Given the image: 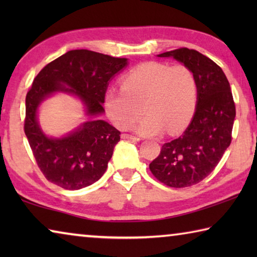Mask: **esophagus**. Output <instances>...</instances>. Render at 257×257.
<instances>
[{
    "label": "esophagus",
    "mask_w": 257,
    "mask_h": 257,
    "mask_svg": "<svg viewBox=\"0 0 257 257\" xmlns=\"http://www.w3.org/2000/svg\"><path fill=\"white\" fill-rule=\"evenodd\" d=\"M121 137H122L123 139H132V141H136V142L141 141V138H138L136 136H133V135H129V134H123Z\"/></svg>",
    "instance_id": "esophagus-1"
}]
</instances>
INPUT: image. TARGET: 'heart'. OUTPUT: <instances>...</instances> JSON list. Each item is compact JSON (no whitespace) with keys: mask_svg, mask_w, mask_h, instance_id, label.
<instances>
[{"mask_svg":"<svg viewBox=\"0 0 257 257\" xmlns=\"http://www.w3.org/2000/svg\"><path fill=\"white\" fill-rule=\"evenodd\" d=\"M197 104V84L184 64L147 62L132 69L121 79V88L105 95V110L120 129H129L143 110L145 116L135 125L137 133L155 136L167 130L186 128Z\"/></svg>","mask_w":257,"mask_h":257,"instance_id":"b5f03b06","label":"heart"}]
</instances>
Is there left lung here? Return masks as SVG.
<instances>
[{"mask_svg": "<svg viewBox=\"0 0 257 257\" xmlns=\"http://www.w3.org/2000/svg\"><path fill=\"white\" fill-rule=\"evenodd\" d=\"M158 56L188 67L197 84V105L189 125L180 137L165 143L150 164L159 181L184 188L205 179L222 159L231 143L236 106L224 72L207 56L187 47Z\"/></svg>", "mask_w": 257, "mask_h": 257, "instance_id": "obj_1", "label": "left lung"}]
</instances>
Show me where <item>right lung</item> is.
Instances as JSON below:
<instances>
[{"label": "right lung", "mask_w": 257, "mask_h": 257, "mask_svg": "<svg viewBox=\"0 0 257 257\" xmlns=\"http://www.w3.org/2000/svg\"><path fill=\"white\" fill-rule=\"evenodd\" d=\"M128 60L88 50H72L52 61L34 79L26 96L25 134L38 168L49 181L76 190L94 184L106 171L120 132L97 116L110 81L127 67ZM75 94L91 118L61 139L42 133L37 120L39 104L54 92Z\"/></svg>", "instance_id": "add662e5"}]
</instances>
